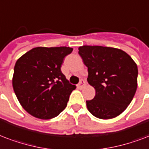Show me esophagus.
Returning a JSON list of instances; mask_svg holds the SVG:
<instances>
[{"label":"esophagus","mask_w":149,"mask_h":149,"mask_svg":"<svg viewBox=\"0 0 149 149\" xmlns=\"http://www.w3.org/2000/svg\"><path fill=\"white\" fill-rule=\"evenodd\" d=\"M86 84H87V83H86V81H85L84 79H81V80L79 81V84H78V87H79V88H83V87L86 86Z\"/></svg>","instance_id":"1"}]
</instances>
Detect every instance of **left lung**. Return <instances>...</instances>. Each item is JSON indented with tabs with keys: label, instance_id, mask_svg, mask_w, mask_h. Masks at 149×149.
I'll list each match as a JSON object with an SVG mask.
<instances>
[{
	"label": "left lung",
	"instance_id": "1",
	"mask_svg": "<svg viewBox=\"0 0 149 149\" xmlns=\"http://www.w3.org/2000/svg\"><path fill=\"white\" fill-rule=\"evenodd\" d=\"M79 54L87 67V82L95 89L94 99L86 101L95 117L109 120L120 115L132 101L138 87V66L122 50L84 45Z\"/></svg>",
	"mask_w": 149,
	"mask_h": 149
}]
</instances>
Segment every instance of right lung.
Segmentation results:
<instances>
[{
    "mask_svg": "<svg viewBox=\"0 0 149 149\" xmlns=\"http://www.w3.org/2000/svg\"><path fill=\"white\" fill-rule=\"evenodd\" d=\"M72 47H34L17 60L12 86L22 108L34 117L49 120L65 109L76 86L61 71Z\"/></svg>",
    "mask_w": 149,
    "mask_h": 149,
    "instance_id": "add662e5",
    "label": "right lung"
}]
</instances>
